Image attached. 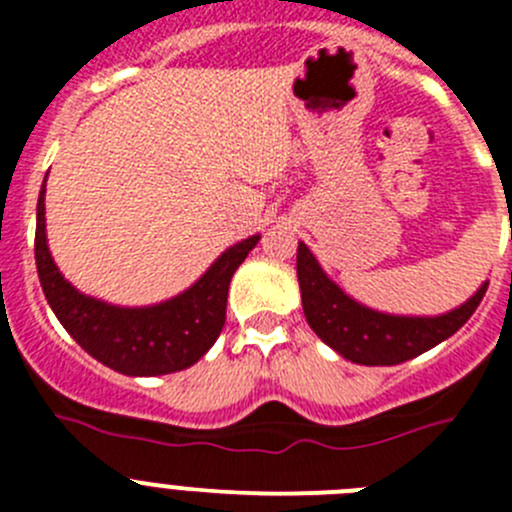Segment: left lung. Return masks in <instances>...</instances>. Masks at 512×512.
<instances>
[{"mask_svg":"<svg viewBox=\"0 0 512 512\" xmlns=\"http://www.w3.org/2000/svg\"><path fill=\"white\" fill-rule=\"evenodd\" d=\"M296 276L309 326L334 352L354 364L392 367L420 357L460 329L483 301L488 281L475 296L440 316H394L362 306L321 271L314 253L299 243Z\"/></svg>","mask_w":512,"mask_h":512,"instance_id":"obj_1","label":"left lung"}]
</instances>
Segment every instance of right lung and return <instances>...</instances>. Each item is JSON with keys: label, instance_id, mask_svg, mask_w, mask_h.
I'll use <instances>...</instances> for the list:
<instances>
[{"label": "right lung", "instance_id": "add662e5", "mask_svg": "<svg viewBox=\"0 0 512 512\" xmlns=\"http://www.w3.org/2000/svg\"><path fill=\"white\" fill-rule=\"evenodd\" d=\"M47 180V178H45ZM261 236L223 251L188 291L155 306L105 304L80 294L55 266L45 233V186L37 201L34 259L42 291L60 324L90 357L128 377H155L196 364L226 324L231 276Z\"/></svg>", "mask_w": 512, "mask_h": 512}]
</instances>
